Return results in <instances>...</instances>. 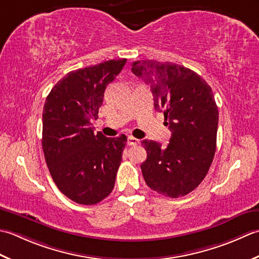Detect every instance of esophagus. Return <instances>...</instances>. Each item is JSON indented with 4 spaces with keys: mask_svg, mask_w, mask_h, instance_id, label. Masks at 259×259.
Instances as JSON below:
<instances>
[{
    "mask_svg": "<svg viewBox=\"0 0 259 259\" xmlns=\"http://www.w3.org/2000/svg\"><path fill=\"white\" fill-rule=\"evenodd\" d=\"M139 143H140L139 139H135V137H133V136L127 137V144L128 145H137Z\"/></svg>",
    "mask_w": 259,
    "mask_h": 259,
    "instance_id": "1",
    "label": "esophagus"
}]
</instances>
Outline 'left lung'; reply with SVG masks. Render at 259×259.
I'll return each mask as SVG.
<instances>
[{
	"mask_svg": "<svg viewBox=\"0 0 259 259\" xmlns=\"http://www.w3.org/2000/svg\"><path fill=\"white\" fill-rule=\"evenodd\" d=\"M132 71L151 87L154 107L172 133L166 147L142 141L144 180L165 197L186 196L202 182L215 153L219 113L212 89L197 72L172 62L135 61Z\"/></svg>",
	"mask_w": 259,
	"mask_h": 259,
	"instance_id": "left-lung-1",
	"label": "left lung"
}]
</instances>
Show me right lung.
<instances>
[{
  "label": "right lung",
  "instance_id": "right-lung-1",
  "mask_svg": "<svg viewBox=\"0 0 259 259\" xmlns=\"http://www.w3.org/2000/svg\"><path fill=\"white\" fill-rule=\"evenodd\" d=\"M126 59L108 60L68 72L47 96L42 149L58 189L79 204H95L113 191L127 137L94 133L92 122L109 82Z\"/></svg>",
  "mask_w": 259,
  "mask_h": 259
}]
</instances>
